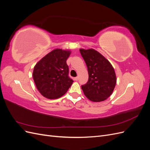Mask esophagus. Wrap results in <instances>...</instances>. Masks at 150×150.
Returning a JSON list of instances; mask_svg holds the SVG:
<instances>
[{
    "label": "esophagus",
    "mask_w": 150,
    "mask_h": 150,
    "mask_svg": "<svg viewBox=\"0 0 150 150\" xmlns=\"http://www.w3.org/2000/svg\"><path fill=\"white\" fill-rule=\"evenodd\" d=\"M78 79H79L78 77H76V78H74V80H75V81H78Z\"/></svg>",
    "instance_id": "1"
}]
</instances>
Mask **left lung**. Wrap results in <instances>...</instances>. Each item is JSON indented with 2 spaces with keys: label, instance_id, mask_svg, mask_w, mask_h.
Wrapping results in <instances>:
<instances>
[{
  "label": "left lung",
  "instance_id": "1",
  "mask_svg": "<svg viewBox=\"0 0 150 150\" xmlns=\"http://www.w3.org/2000/svg\"><path fill=\"white\" fill-rule=\"evenodd\" d=\"M88 67L89 79L81 86L89 100L101 102L110 97L114 90L116 77L114 68L102 54L93 49H79Z\"/></svg>",
  "mask_w": 150,
  "mask_h": 150
}]
</instances>
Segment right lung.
Returning a JSON list of instances; mask_svg holds the SVG:
<instances>
[{"label": "right lung", "mask_w": 150, "mask_h": 150, "mask_svg": "<svg viewBox=\"0 0 150 150\" xmlns=\"http://www.w3.org/2000/svg\"><path fill=\"white\" fill-rule=\"evenodd\" d=\"M70 51L56 49L35 64L33 79L39 93L48 99H57L71 87L73 80L69 77L66 60Z\"/></svg>", "instance_id": "add662e5"}]
</instances>
